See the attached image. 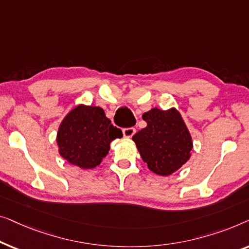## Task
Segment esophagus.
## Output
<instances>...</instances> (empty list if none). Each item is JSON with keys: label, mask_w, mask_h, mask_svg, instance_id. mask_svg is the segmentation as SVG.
I'll return each mask as SVG.
<instances>
[{"label": "esophagus", "mask_w": 249, "mask_h": 249, "mask_svg": "<svg viewBox=\"0 0 249 249\" xmlns=\"http://www.w3.org/2000/svg\"><path fill=\"white\" fill-rule=\"evenodd\" d=\"M136 129L134 127H126L123 129V134L125 138H132L135 134Z\"/></svg>", "instance_id": "obj_1"}]
</instances>
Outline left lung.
I'll return each mask as SVG.
<instances>
[{
    "mask_svg": "<svg viewBox=\"0 0 249 249\" xmlns=\"http://www.w3.org/2000/svg\"><path fill=\"white\" fill-rule=\"evenodd\" d=\"M142 118L148 125L133 136V141L150 170L169 176L190 159L193 148L190 132L175 108H152Z\"/></svg>",
    "mask_w": 249,
    "mask_h": 249,
    "instance_id": "8db88e82",
    "label": "left lung"
}]
</instances>
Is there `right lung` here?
I'll return each mask as SVG.
<instances>
[{"label":"right lung","instance_id":"add662e5","mask_svg":"<svg viewBox=\"0 0 249 249\" xmlns=\"http://www.w3.org/2000/svg\"><path fill=\"white\" fill-rule=\"evenodd\" d=\"M122 136L103 108L79 105L63 120L56 141L63 158L82 169H91L107 156L110 142Z\"/></svg>","mask_w":249,"mask_h":249}]
</instances>
